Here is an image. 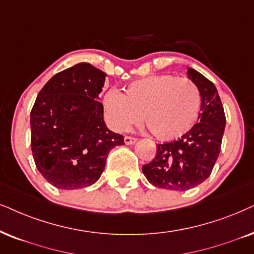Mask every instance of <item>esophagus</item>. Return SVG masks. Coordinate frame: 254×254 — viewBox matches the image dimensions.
I'll use <instances>...</instances> for the list:
<instances>
[{
	"instance_id": "34e87169",
	"label": "esophagus",
	"mask_w": 254,
	"mask_h": 254,
	"mask_svg": "<svg viewBox=\"0 0 254 254\" xmlns=\"http://www.w3.org/2000/svg\"><path fill=\"white\" fill-rule=\"evenodd\" d=\"M137 142V138L134 137H131V136H125L124 137V143L127 144V145H132Z\"/></svg>"
}]
</instances>
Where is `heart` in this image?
<instances>
[{
  "label": "heart",
  "mask_w": 254,
  "mask_h": 254,
  "mask_svg": "<svg viewBox=\"0 0 254 254\" xmlns=\"http://www.w3.org/2000/svg\"><path fill=\"white\" fill-rule=\"evenodd\" d=\"M103 105L112 129L127 131L144 118L147 130L162 142H172L193 129L200 114L197 85L171 73L153 75L130 83L122 95L109 91Z\"/></svg>",
  "instance_id": "1"
}]
</instances>
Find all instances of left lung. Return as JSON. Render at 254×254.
Instances as JSON below:
<instances>
[{"label": "left lung", "mask_w": 254, "mask_h": 254, "mask_svg": "<svg viewBox=\"0 0 254 254\" xmlns=\"http://www.w3.org/2000/svg\"><path fill=\"white\" fill-rule=\"evenodd\" d=\"M188 77L200 92L198 123L182 139L157 145L155 159L143 165V173L153 186L186 191L210 177L219 156L226 118L217 88L197 70Z\"/></svg>", "instance_id": "obj_1"}]
</instances>
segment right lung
I'll return each instance as SVG.
<instances>
[{"mask_svg":"<svg viewBox=\"0 0 254 254\" xmlns=\"http://www.w3.org/2000/svg\"><path fill=\"white\" fill-rule=\"evenodd\" d=\"M107 73L78 63L53 76L30 112L31 151L41 175L62 190L95 184L111 149L124 137L110 131L99 103Z\"/></svg>","mask_w":254,"mask_h":254,"instance_id":"obj_1","label":"right lung"}]
</instances>
